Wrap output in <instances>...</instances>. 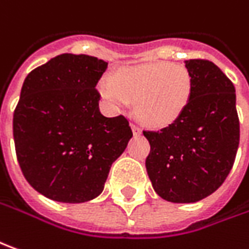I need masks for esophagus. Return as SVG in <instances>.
Instances as JSON below:
<instances>
[{
  "label": "esophagus",
  "mask_w": 249,
  "mask_h": 249,
  "mask_svg": "<svg viewBox=\"0 0 249 249\" xmlns=\"http://www.w3.org/2000/svg\"><path fill=\"white\" fill-rule=\"evenodd\" d=\"M131 128L132 132H133V135H140V133H142V129H140L136 124H131Z\"/></svg>",
  "instance_id": "esophagus-1"
}]
</instances>
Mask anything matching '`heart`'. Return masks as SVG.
<instances>
[{
	"label": "heart",
	"instance_id": "1",
	"mask_svg": "<svg viewBox=\"0 0 249 249\" xmlns=\"http://www.w3.org/2000/svg\"><path fill=\"white\" fill-rule=\"evenodd\" d=\"M99 91L107 101L126 109L136 102L138 116L153 128H165L181 117L192 95V77L181 64L163 61L124 68L105 77Z\"/></svg>",
	"mask_w": 249,
	"mask_h": 249
}]
</instances>
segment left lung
Listing matches in <instances>:
<instances>
[{
  "label": "left lung",
  "mask_w": 249,
  "mask_h": 249,
  "mask_svg": "<svg viewBox=\"0 0 249 249\" xmlns=\"http://www.w3.org/2000/svg\"><path fill=\"white\" fill-rule=\"evenodd\" d=\"M192 95L185 111L150 142L146 169L154 191L167 202L195 203L215 192L233 167L240 142L236 89L207 60H187Z\"/></svg>",
  "instance_id": "1"
}]
</instances>
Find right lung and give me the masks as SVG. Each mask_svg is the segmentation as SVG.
Instances as JSON below:
<instances>
[{
	"mask_svg": "<svg viewBox=\"0 0 249 249\" xmlns=\"http://www.w3.org/2000/svg\"><path fill=\"white\" fill-rule=\"evenodd\" d=\"M107 62L61 54L25 77L13 114L18 165L32 188L52 200L83 203L103 191L111 163L128 146L124 116L105 117L95 89Z\"/></svg>",
	"mask_w": 249,
	"mask_h": 249,
	"instance_id": "right-lung-1",
	"label": "right lung"
}]
</instances>
